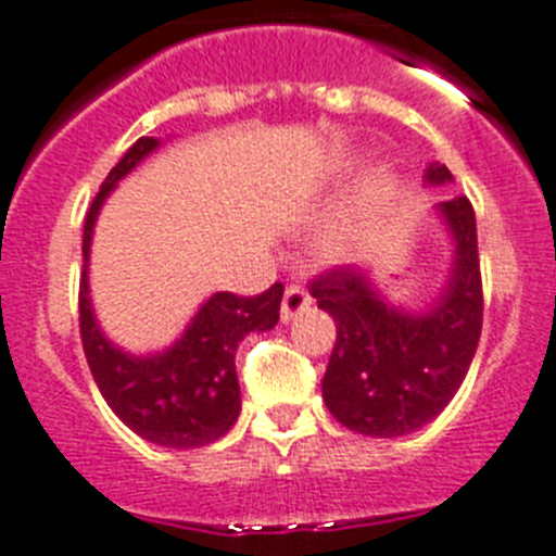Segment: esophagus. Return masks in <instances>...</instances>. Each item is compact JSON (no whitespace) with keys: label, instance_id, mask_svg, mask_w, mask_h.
<instances>
[{"label":"esophagus","instance_id":"1","mask_svg":"<svg viewBox=\"0 0 556 556\" xmlns=\"http://www.w3.org/2000/svg\"><path fill=\"white\" fill-rule=\"evenodd\" d=\"M312 306V295L306 292L303 287H298V283H289L287 292H283V303H281V320L283 324H289L292 317H298L301 312H306Z\"/></svg>","mask_w":556,"mask_h":556}]
</instances>
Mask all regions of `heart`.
Masks as SVG:
<instances>
[{
	"instance_id": "heart-1",
	"label": "heart",
	"mask_w": 556,
	"mask_h": 556,
	"mask_svg": "<svg viewBox=\"0 0 556 556\" xmlns=\"http://www.w3.org/2000/svg\"><path fill=\"white\" fill-rule=\"evenodd\" d=\"M386 191H388V182H377L368 197L359 199V205L345 211L343 216H337V219L320 232L317 250L324 253V258L345 261V258H354L357 253H363V247L368 244V239H371L374 211H377V205L382 202Z\"/></svg>"
}]
</instances>
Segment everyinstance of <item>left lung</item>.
Returning a JSON list of instances; mask_svg holds the SVG:
<instances>
[{
  "label": "left lung",
  "mask_w": 556,
  "mask_h": 556,
  "mask_svg": "<svg viewBox=\"0 0 556 556\" xmlns=\"http://www.w3.org/2000/svg\"><path fill=\"white\" fill-rule=\"evenodd\" d=\"M427 185L453 182L447 165L430 163ZM453 239L447 283L425 312L388 303L368 273L337 267L309 292L334 317L337 340L324 377V400L354 433L393 439L414 433L450 405L476 357L483 324L476 211L467 197L439 202Z\"/></svg>",
  "instance_id": "1"
}]
</instances>
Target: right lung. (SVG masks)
<instances>
[{
    "label": "right lung",
    "mask_w": 556,
    "mask_h": 556,
    "mask_svg": "<svg viewBox=\"0 0 556 556\" xmlns=\"http://www.w3.org/2000/svg\"><path fill=\"white\" fill-rule=\"evenodd\" d=\"M160 146L156 137H140L121 163L109 170L84 222V273H80V343L89 371L106 405L140 439L170 450L213 444L239 419L241 391L236 377V349L250 331H269L281 315L283 287L239 298L216 292L199 306L179 340L165 351L137 357L117 349L101 331L89 298V247L98 213L106 197L131 168Z\"/></svg>",
    "instance_id": "right-lung-1"
}]
</instances>
